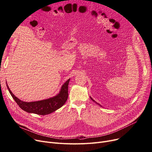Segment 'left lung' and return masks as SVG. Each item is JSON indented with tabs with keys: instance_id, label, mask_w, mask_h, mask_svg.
Returning a JSON list of instances; mask_svg holds the SVG:
<instances>
[{
	"instance_id": "obj_1",
	"label": "left lung",
	"mask_w": 152,
	"mask_h": 152,
	"mask_svg": "<svg viewBox=\"0 0 152 152\" xmlns=\"http://www.w3.org/2000/svg\"><path fill=\"white\" fill-rule=\"evenodd\" d=\"M91 100H92V101H94V102H95V103H97V104H99V103H97V102H95V101H94V100H93V99H92V98H91Z\"/></svg>"
}]
</instances>
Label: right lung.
Instances as JSON below:
<instances>
[{
  "label": "right lung",
  "mask_w": 152,
  "mask_h": 152,
  "mask_svg": "<svg viewBox=\"0 0 152 152\" xmlns=\"http://www.w3.org/2000/svg\"><path fill=\"white\" fill-rule=\"evenodd\" d=\"M69 80L70 79L64 83L61 86L59 94L56 96L43 100L31 102L21 101L15 96L7 84V87L13 99L22 110L30 113H34L39 115H46L53 112L65 104L68 97V90Z\"/></svg>",
  "instance_id": "add662e5"
}]
</instances>
